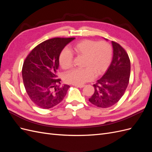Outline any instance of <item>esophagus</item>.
Returning <instances> with one entry per match:
<instances>
[{
  "label": "esophagus",
  "instance_id": "esophagus-1",
  "mask_svg": "<svg viewBox=\"0 0 152 152\" xmlns=\"http://www.w3.org/2000/svg\"><path fill=\"white\" fill-rule=\"evenodd\" d=\"M76 87H79V88H82L84 87L85 86L84 85H74Z\"/></svg>",
  "mask_w": 152,
  "mask_h": 152
}]
</instances>
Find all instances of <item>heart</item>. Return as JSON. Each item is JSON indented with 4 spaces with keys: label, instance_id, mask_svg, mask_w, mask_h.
I'll return each instance as SVG.
<instances>
[{
    "label": "heart",
    "instance_id": "obj_1",
    "mask_svg": "<svg viewBox=\"0 0 152 152\" xmlns=\"http://www.w3.org/2000/svg\"><path fill=\"white\" fill-rule=\"evenodd\" d=\"M70 51L77 56H84L85 59L82 69H74L66 72L63 80L67 84L82 85L93 80L105 72L111 62L112 49L105 41L85 39L70 47ZM59 63L63 70L72 67L73 56L67 50H63L59 57Z\"/></svg>",
    "mask_w": 152,
    "mask_h": 152
}]
</instances>
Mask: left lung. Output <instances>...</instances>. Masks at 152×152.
I'll use <instances>...</instances> for the list:
<instances>
[{"instance_id": "obj_1", "label": "left lung", "mask_w": 152, "mask_h": 152, "mask_svg": "<svg viewBox=\"0 0 152 152\" xmlns=\"http://www.w3.org/2000/svg\"><path fill=\"white\" fill-rule=\"evenodd\" d=\"M112 44L111 64L93 85L94 93L89 99L92 104L99 108H108L117 103L125 93L129 81L131 62L128 54L118 43L112 41Z\"/></svg>"}]
</instances>
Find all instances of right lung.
<instances>
[{
    "instance_id": "add662e5",
    "label": "right lung",
    "mask_w": 152,
    "mask_h": 152,
    "mask_svg": "<svg viewBox=\"0 0 152 152\" xmlns=\"http://www.w3.org/2000/svg\"><path fill=\"white\" fill-rule=\"evenodd\" d=\"M75 38H54L40 43L27 56L22 68L25 88L38 107L49 109L61 102L70 86H60L56 79L59 57L66 45Z\"/></svg>"
}]
</instances>
